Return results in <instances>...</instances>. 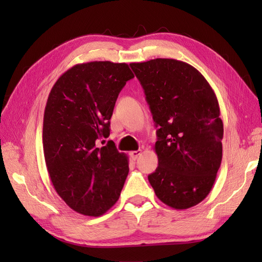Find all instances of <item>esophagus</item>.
<instances>
[{
    "label": "esophagus",
    "instance_id": "obj_1",
    "mask_svg": "<svg viewBox=\"0 0 262 262\" xmlns=\"http://www.w3.org/2000/svg\"><path fill=\"white\" fill-rule=\"evenodd\" d=\"M142 154V150L141 149H138V150H132V152H130V156L133 161H136L139 158V156Z\"/></svg>",
    "mask_w": 262,
    "mask_h": 262
}]
</instances>
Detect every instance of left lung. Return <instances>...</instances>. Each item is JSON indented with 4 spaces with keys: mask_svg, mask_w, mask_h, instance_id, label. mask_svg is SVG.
I'll return each instance as SVG.
<instances>
[{
    "mask_svg": "<svg viewBox=\"0 0 262 262\" xmlns=\"http://www.w3.org/2000/svg\"><path fill=\"white\" fill-rule=\"evenodd\" d=\"M157 126L156 196L176 210L210 193L222 162L223 121L215 93L192 66L175 59L131 63Z\"/></svg>",
    "mask_w": 262,
    "mask_h": 262,
    "instance_id": "obj_1",
    "label": "left lung"
}]
</instances>
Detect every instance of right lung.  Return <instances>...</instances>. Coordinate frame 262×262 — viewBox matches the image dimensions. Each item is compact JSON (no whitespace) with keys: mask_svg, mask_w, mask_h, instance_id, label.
I'll list each match as a JSON object with an SVG mask.
<instances>
[{"mask_svg":"<svg viewBox=\"0 0 262 262\" xmlns=\"http://www.w3.org/2000/svg\"><path fill=\"white\" fill-rule=\"evenodd\" d=\"M134 75L126 63L94 61L69 69L54 83L45 108L42 143L57 193L75 212L100 216L118 201L129 172L119 153L110 118L125 83Z\"/></svg>","mask_w":262,"mask_h":262,"instance_id":"obj_1","label":"right lung"}]
</instances>
